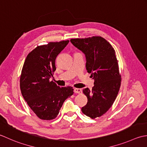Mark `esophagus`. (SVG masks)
I'll use <instances>...</instances> for the list:
<instances>
[{"label": "esophagus", "mask_w": 147, "mask_h": 147, "mask_svg": "<svg viewBox=\"0 0 147 147\" xmlns=\"http://www.w3.org/2000/svg\"><path fill=\"white\" fill-rule=\"evenodd\" d=\"M74 92L75 93H78V94L82 93V89L79 88H74Z\"/></svg>", "instance_id": "34e87169"}]
</instances>
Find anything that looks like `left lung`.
<instances>
[{"label":"left lung","instance_id":"1","mask_svg":"<svg viewBox=\"0 0 147 147\" xmlns=\"http://www.w3.org/2000/svg\"><path fill=\"white\" fill-rule=\"evenodd\" d=\"M70 42L85 54L86 70L94 80L91 91L88 88L83 89L88 103L82 108V112L91 119L99 117L112 106L121 87V76L115 51L100 36L71 38Z\"/></svg>","mask_w":147,"mask_h":147}]
</instances>
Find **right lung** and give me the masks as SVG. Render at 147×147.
Masks as SVG:
<instances>
[{"instance_id":"obj_1","label":"right lung","mask_w":147,"mask_h":147,"mask_svg":"<svg viewBox=\"0 0 147 147\" xmlns=\"http://www.w3.org/2000/svg\"><path fill=\"white\" fill-rule=\"evenodd\" d=\"M69 40L50 42L38 46L26 56L20 76V89L28 105L38 118L53 120L58 116L66 99L74 94L71 86H57L51 77L55 61Z\"/></svg>"}]
</instances>
